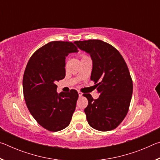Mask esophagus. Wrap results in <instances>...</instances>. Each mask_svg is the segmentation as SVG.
I'll use <instances>...</instances> for the list:
<instances>
[{
    "label": "esophagus",
    "instance_id": "1",
    "mask_svg": "<svg viewBox=\"0 0 160 160\" xmlns=\"http://www.w3.org/2000/svg\"><path fill=\"white\" fill-rule=\"evenodd\" d=\"M78 94H79V97H82V92L79 91V92H78Z\"/></svg>",
    "mask_w": 160,
    "mask_h": 160
}]
</instances>
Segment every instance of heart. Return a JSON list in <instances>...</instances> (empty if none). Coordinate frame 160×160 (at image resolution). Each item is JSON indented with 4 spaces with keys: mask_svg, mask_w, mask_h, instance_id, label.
<instances>
[{
    "mask_svg": "<svg viewBox=\"0 0 160 160\" xmlns=\"http://www.w3.org/2000/svg\"><path fill=\"white\" fill-rule=\"evenodd\" d=\"M89 57L87 55H85V54H82V55H80V58L81 60H83V59H86V58H88Z\"/></svg>",
    "mask_w": 160,
    "mask_h": 160,
    "instance_id": "b5f03b06",
    "label": "heart"
}]
</instances>
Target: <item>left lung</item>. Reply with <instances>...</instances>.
<instances>
[{
	"label": "left lung",
	"mask_w": 160,
	"mask_h": 160,
	"mask_svg": "<svg viewBox=\"0 0 160 160\" xmlns=\"http://www.w3.org/2000/svg\"><path fill=\"white\" fill-rule=\"evenodd\" d=\"M74 43L90 54L93 62L90 80L100 94L94 99L90 94H83L88 100L87 120L97 131H112L122 122L131 104L132 80L128 68L119 51L107 42L89 39Z\"/></svg>",
	"instance_id": "left-lung-1"
}]
</instances>
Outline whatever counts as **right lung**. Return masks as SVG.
<instances>
[{
    "label": "right lung",
    "mask_w": 160,
    "mask_h": 160,
    "mask_svg": "<svg viewBox=\"0 0 160 160\" xmlns=\"http://www.w3.org/2000/svg\"><path fill=\"white\" fill-rule=\"evenodd\" d=\"M72 42H51L29 58L23 75V94L29 112L37 122L49 131L69 125L76 107L78 92H56V83L66 76V57L77 52Z\"/></svg>",
    "instance_id": "right-lung-1"
}]
</instances>
